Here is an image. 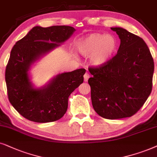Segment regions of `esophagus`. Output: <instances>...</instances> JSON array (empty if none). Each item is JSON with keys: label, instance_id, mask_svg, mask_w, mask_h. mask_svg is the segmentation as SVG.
Returning a JSON list of instances; mask_svg holds the SVG:
<instances>
[{"label": "esophagus", "instance_id": "34e87169", "mask_svg": "<svg viewBox=\"0 0 157 157\" xmlns=\"http://www.w3.org/2000/svg\"><path fill=\"white\" fill-rule=\"evenodd\" d=\"M89 77H90V75L88 73H85V74L84 75V80L85 81V82H87V81L88 80Z\"/></svg>", "mask_w": 157, "mask_h": 157}]
</instances>
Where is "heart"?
Returning a JSON list of instances; mask_svg holds the SVG:
<instances>
[{
    "instance_id": "heart-1",
    "label": "heart",
    "mask_w": 157,
    "mask_h": 157,
    "mask_svg": "<svg viewBox=\"0 0 157 157\" xmlns=\"http://www.w3.org/2000/svg\"><path fill=\"white\" fill-rule=\"evenodd\" d=\"M117 49V41L111 35L93 33L83 37L77 44V49L84 57H90L93 65L99 67L111 59Z\"/></svg>"
}]
</instances>
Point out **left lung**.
Returning a JSON list of instances; mask_svg holds the SVG:
<instances>
[{
  "label": "left lung",
  "mask_w": 157,
  "mask_h": 157,
  "mask_svg": "<svg viewBox=\"0 0 157 157\" xmlns=\"http://www.w3.org/2000/svg\"><path fill=\"white\" fill-rule=\"evenodd\" d=\"M121 39L118 52L107 63L90 67L93 77V107L100 116L120 119L132 116L151 93L154 70L149 47L141 37L121 27L110 28Z\"/></svg>",
  "instance_id": "8db88e82"
}]
</instances>
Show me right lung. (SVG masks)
Returning a JSON list of instances; mask_svg holds the SVG:
<instances>
[{
    "label": "right lung",
    "instance_id": "obj_1",
    "mask_svg": "<svg viewBox=\"0 0 157 157\" xmlns=\"http://www.w3.org/2000/svg\"><path fill=\"white\" fill-rule=\"evenodd\" d=\"M75 29L69 26H35L12 48L6 69L8 97L25 118L36 123L53 122L65 114L70 94L83 82L85 69L57 75L49 84L33 87L31 65L70 38Z\"/></svg>",
    "mask_w": 157,
    "mask_h": 157
}]
</instances>
